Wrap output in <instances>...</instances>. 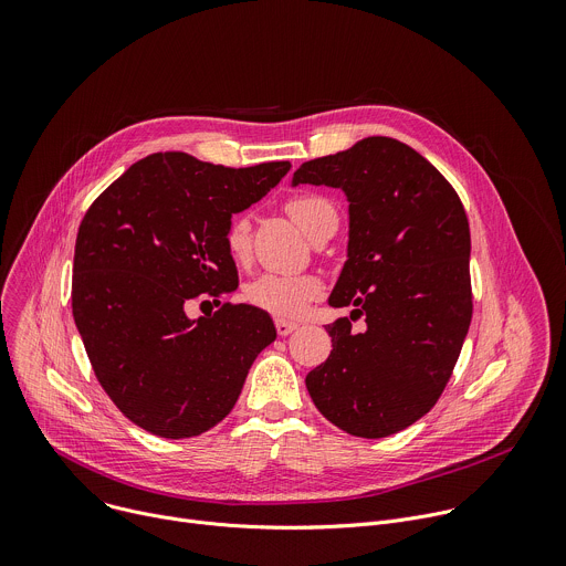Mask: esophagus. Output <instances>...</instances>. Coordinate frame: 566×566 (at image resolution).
<instances>
[{"mask_svg":"<svg viewBox=\"0 0 566 566\" xmlns=\"http://www.w3.org/2000/svg\"><path fill=\"white\" fill-rule=\"evenodd\" d=\"M275 329H277V334L284 338V336L293 334V332L297 329V325H295V322H289V319H282V317H277V319H275Z\"/></svg>","mask_w":566,"mask_h":566,"instance_id":"1","label":"esophagus"}]
</instances>
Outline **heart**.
I'll return each instance as SVG.
<instances>
[{
  "mask_svg": "<svg viewBox=\"0 0 566 566\" xmlns=\"http://www.w3.org/2000/svg\"><path fill=\"white\" fill-rule=\"evenodd\" d=\"M286 214L308 234L317 237L327 221L338 219L336 208L329 199L319 195H297L286 201ZM226 249L234 262L249 258L251 251V226L249 219L234 217L226 230ZM322 295V282L315 275L297 273H264L247 286V297L253 306L277 315L300 317L311 302Z\"/></svg>",
  "mask_w": 566,
  "mask_h": 566,
  "instance_id": "obj_1",
  "label": "heart"
}]
</instances>
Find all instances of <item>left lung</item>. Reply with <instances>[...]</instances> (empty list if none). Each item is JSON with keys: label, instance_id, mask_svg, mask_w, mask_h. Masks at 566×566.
Segmentation results:
<instances>
[{"label": "left lung", "instance_id": "left-lung-1", "mask_svg": "<svg viewBox=\"0 0 566 566\" xmlns=\"http://www.w3.org/2000/svg\"><path fill=\"white\" fill-rule=\"evenodd\" d=\"M340 188L349 201L347 262L329 295L354 306L327 325L334 349L306 374L315 408L340 430L380 439L439 400L470 317V228L454 188L417 149L387 136L313 158L293 186Z\"/></svg>", "mask_w": 566, "mask_h": 566}]
</instances>
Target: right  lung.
<instances>
[{
  "label": "right lung",
  "mask_w": 566,
  "mask_h": 566,
  "mask_svg": "<svg viewBox=\"0 0 566 566\" xmlns=\"http://www.w3.org/2000/svg\"><path fill=\"white\" fill-rule=\"evenodd\" d=\"M289 160L223 168L186 151L140 158L87 210L73 255L71 306L98 382L138 428L188 439L214 428L277 332L266 311L201 297L237 289L226 249L234 212L258 203Z\"/></svg>",
  "instance_id": "add662e5"
}]
</instances>
